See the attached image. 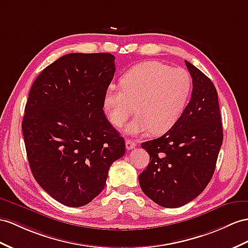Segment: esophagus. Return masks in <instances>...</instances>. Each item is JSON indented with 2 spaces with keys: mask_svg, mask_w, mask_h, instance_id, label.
<instances>
[{
  "mask_svg": "<svg viewBox=\"0 0 248 248\" xmlns=\"http://www.w3.org/2000/svg\"><path fill=\"white\" fill-rule=\"evenodd\" d=\"M136 147V142L134 140H131V139H125V148L126 150H132Z\"/></svg>",
  "mask_w": 248,
  "mask_h": 248,
  "instance_id": "34e87169",
  "label": "esophagus"
}]
</instances>
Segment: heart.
Masks as SVG:
<instances>
[{
    "label": "heart",
    "instance_id": "1",
    "mask_svg": "<svg viewBox=\"0 0 248 248\" xmlns=\"http://www.w3.org/2000/svg\"><path fill=\"white\" fill-rule=\"evenodd\" d=\"M122 86H108L104 109L111 124L122 126L134 113L136 117L125 125L129 135L152 131L166 133L178 122L192 88L186 70L170 68L157 61H148L131 68L122 78Z\"/></svg>",
    "mask_w": 248,
    "mask_h": 248
}]
</instances>
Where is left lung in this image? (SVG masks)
<instances>
[{"label": "left lung", "mask_w": 248, "mask_h": 248, "mask_svg": "<svg viewBox=\"0 0 248 248\" xmlns=\"http://www.w3.org/2000/svg\"><path fill=\"white\" fill-rule=\"evenodd\" d=\"M189 103L173 128L141 143L150 163L139 175L142 192L158 205L175 208L199 196L211 181L223 141L218 93L212 80L189 62Z\"/></svg>", "instance_id": "left-lung-1"}]
</instances>
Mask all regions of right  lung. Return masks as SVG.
I'll return each instance as SVG.
<instances>
[{"label": "right lung", "instance_id": "obj_1", "mask_svg": "<svg viewBox=\"0 0 248 248\" xmlns=\"http://www.w3.org/2000/svg\"><path fill=\"white\" fill-rule=\"evenodd\" d=\"M114 61L110 53L66 54L30 89L22 123L29 166L42 188L63 205L91 202L125 153L103 110Z\"/></svg>", "mask_w": 248, "mask_h": 248}]
</instances>
